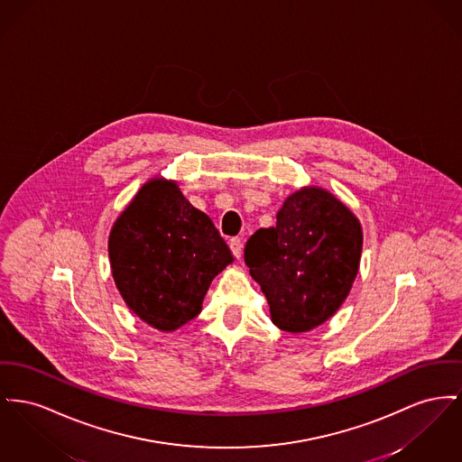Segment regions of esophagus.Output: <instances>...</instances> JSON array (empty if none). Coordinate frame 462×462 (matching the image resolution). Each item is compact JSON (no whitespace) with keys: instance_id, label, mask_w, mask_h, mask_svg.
Returning <instances> with one entry per match:
<instances>
[{"instance_id":"esophagus-1","label":"esophagus","mask_w":462,"mask_h":462,"mask_svg":"<svg viewBox=\"0 0 462 462\" xmlns=\"http://www.w3.org/2000/svg\"><path fill=\"white\" fill-rule=\"evenodd\" d=\"M228 245H230V249H232V253H234V256H236V258H241V254H243V241H241V237H232Z\"/></svg>"}]
</instances>
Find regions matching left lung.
Listing matches in <instances>:
<instances>
[{
    "mask_svg": "<svg viewBox=\"0 0 462 462\" xmlns=\"http://www.w3.org/2000/svg\"><path fill=\"white\" fill-rule=\"evenodd\" d=\"M361 223L333 193H291L271 228L245 243V262L271 307L272 323L290 333L323 325L347 299L359 271Z\"/></svg>",
    "mask_w": 462,
    "mask_h": 462,
    "instance_id": "1",
    "label": "left lung"
}]
</instances>
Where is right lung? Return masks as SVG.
Returning <instances> with one entry per match:
<instances>
[{
  "label": "right lung",
  "instance_id": "add662e5",
  "mask_svg": "<svg viewBox=\"0 0 462 462\" xmlns=\"http://www.w3.org/2000/svg\"><path fill=\"white\" fill-rule=\"evenodd\" d=\"M108 253L122 299L161 331L193 319L213 279L234 262L211 217L163 178L144 183L116 217Z\"/></svg>",
  "mask_w": 462,
  "mask_h": 462
}]
</instances>
